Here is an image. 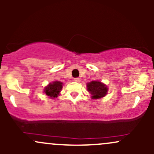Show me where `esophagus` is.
I'll return each mask as SVG.
<instances>
[{"mask_svg": "<svg viewBox=\"0 0 154 154\" xmlns=\"http://www.w3.org/2000/svg\"><path fill=\"white\" fill-rule=\"evenodd\" d=\"M74 81L76 82H79L80 81V79H79V78H75L74 79Z\"/></svg>", "mask_w": 154, "mask_h": 154, "instance_id": "obj_1", "label": "esophagus"}]
</instances>
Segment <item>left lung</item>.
<instances>
[{"label": "left lung", "mask_w": 154, "mask_h": 154, "mask_svg": "<svg viewBox=\"0 0 154 154\" xmlns=\"http://www.w3.org/2000/svg\"><path fill=\"white\" fill-rule=\"evenodd\" d=\"M87 89L93 99L103 98L108 92L107 86L100 81H92L87 83Z\"/></svg>", "instance_id": "1"}]
</instances>
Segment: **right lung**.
Returning a JSON list of instances; mask_svg holds the SVG:
<instances>
[{
  "mask_svg": "<svg viewBox=\"0 0 154 154\" xmlns=\"http://www.w3.org/2000/svg\"><path fill=\"white\" fill-rule=\"evenodd\" d=\"M62 85L63 83L59 81H54L49 83L44 89V93L51 98H56L58 95H59L61 90L62 89Z\"/></svg>",
  "mask_w": 154,
  "mask_h": 154,
  "instance_id": "obj_1",
  "label": "right lung"
}]
</instances>
